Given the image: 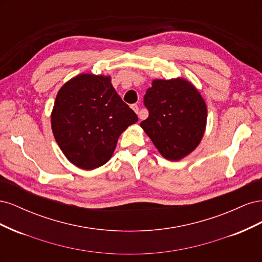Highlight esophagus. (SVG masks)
Wrapping results in <instances>:
<instances>
[{
	"label": "esophagus",
	"instance_id": "obj_1",
	"mask_svg": "<svg viewBox=\"0 0 262 262\" xmlns=\"http://www.w3.org/2000/svg\"><path fill=\"white\" fill-rule=\"evenodd\" d=\"M131 108L133 109V112L136 113V114H138V113H139V106H138V105H136V104H134V105H131Z\"/></svg>",
	"mask_w": 262,
	"mask_h": 262
}]
</instances>
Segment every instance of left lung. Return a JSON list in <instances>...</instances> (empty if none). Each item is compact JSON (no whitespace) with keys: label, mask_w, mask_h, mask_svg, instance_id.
I'll list each match as a JSON object with an SVG mask.
<instances>
[{"label":"left lung","mask_w":262,"mask_h":262,"mask_svg":"<svg viewBox=\"0 0 262 262\" xmlns=\"http://www.w3.org/2000/svg\"><path fill=\"white\" fill-rule=\"evenodd\" d=\"M144 105L148 117L140 125L166 160L180 161L200 144L208 109L192 83L182 77L154 80Z\"/></svg>","instance_id":"1"}]
</instances>
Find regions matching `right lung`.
<instances>
[{
	"mask_svg": "<svg viewBox=\"0 0 262 262\" xmlns=\"http://www.w3.org/2000/svg\"><path fill=\"white\" fill-rule=\"evenodd\" d=\"M138 121L115 91L110 76L80 74L55 97L51 128L63 154L76 167L92 170L112 158L120 134Z\"/></svg>",
	"mask_w": 262,
	"mask_h": 262,
	"instance_id": "add662e5",
	"label": "right lung"
}]
</instances>
